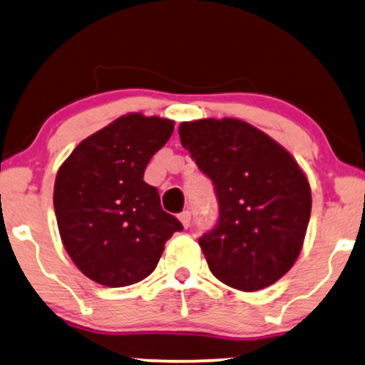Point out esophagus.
Here are the masks:
<instances>
[{"mask_svg": "<svg viewBox=\"0 0 365 365\" xmlns=\"http://www.w3.org/2000/svg\"><path fill=\"white\" fill-rule=\"evenodd\" d=\"M178 219H180V222H182V225L183 227H190V222H192V214L188 210H183L182 214L178 215Z\"/></svg>", "mask_w": 365, "mask_h": 365, "instance_id": "34e87169", "label": "esophagus"}]
</instances>
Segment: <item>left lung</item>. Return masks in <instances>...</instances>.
Segmentation results:
<instances>
[{
    "label": "left lung",
    "instance_id": "8db88e82",
    "mask_svg": "<svg viewBox=\"0 0 365 365\" xmlns=\"http://www.w3.org/2000/svg\"><path fill=\"white\" fill-rule=\"evenodd\" d=\"M178 135L219 202L215 227L198 239L212 274L241 292L276 283L298 259L307 234L305 173L273 138L241 119L182 123Z\"/></svg>",
    "mask_w": 365,
    "mask_h": 365
}]
</instances>
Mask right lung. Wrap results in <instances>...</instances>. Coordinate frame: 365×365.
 Here are the masks:
<instances>
[{
    "label": "right lung",
    "mask_w": 365,
    "mask_h": 365,
    "mask_svg": "<svg viewBox=\"0 0 365 365\" xmlns=\"http://www.w3.org/2000/svg\"><path fill=\"white\" fill-rule=\"evenodd\" d=\"M173 124L126 114L86 138L58 168L53 207L60 237L73 264L96 283L121 288L145 279L165 242L183 229L143 180Z\"/></svg>",
    "instance_id": "right-lung-1"
}]
</instances>
